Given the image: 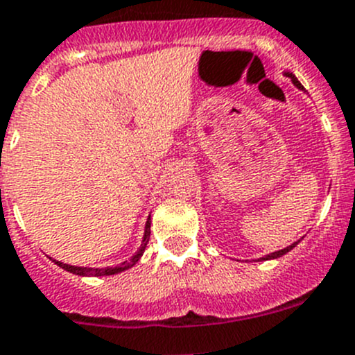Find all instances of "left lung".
Here are the masks:
<instances>
[{
  "label": "left lung",
  "mask_w": 355,
  "mask_h": 355,
  "mask_svg": "<svg viewBox=\"0 0 355 355\" xmlns=\"http://www.w3.org/2000/svg\"><path fill=\"white\" fill-rule=\"evenodd\" d=\"M288 76H290V78H291V81H293V83H295V85H297V86H298V88H302V90H304V86H302V85H300V81H298V79H297V78H295V76H293V74H288ZM297 243H298V241H297ZM297 243H293V244H291V246L284 248V250H279V251H276V253H270V254H267V257H263V260H270V258H277V257H281V254L288 253V251H290V250H293V248H295V246H297Z\"/></svg>",
  "instance_id": "left-lung-1"
}]
</instances>
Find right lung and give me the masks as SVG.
<instances>
[{
	"label": "right lung",
	"mask_w": 355,
	"mask_h": 355,
	"mask_svg": "<svg viewBox=\"0 0 355 355\" xmlns=\"http://www.w3.org/2000/svg\"><path fill=\"white\" fill-rule=\"evenodd\" d=\"M149 237H150V222L147 220L146 236H144V243H142V246H140V250L137 251V254L132 258V260L123 261V263L118 265V267H109V269H90V267H74V265L62 263V261H57V260H55V263H57L58 267H62L64 270H69V272H72V274H78V276H112V274H118V272H121V270L130 269V267H132L135 261H139V258L142 257V253L146 251L147 243H149Z\"/></svg>",
	"instance_id": "1"
}]
</instances>
